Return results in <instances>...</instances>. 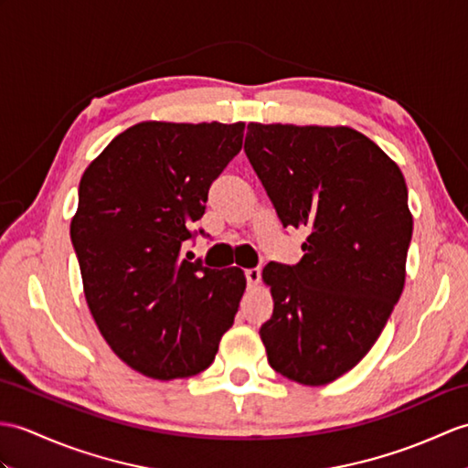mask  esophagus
<instances>
[{
  "mask_svg": "<svg viewBox=\"0 0 468 468\" xmlns=\"http://www.w3.org/2000/svg\"><path fill=\"white\" fill-rule=\"evenodd\" d=\"M245 277H247V285L249 287H257L259 281H261V271L259 269H247L245 271Z\"/></svg>",
  "mask_w": 468,
  "mask_h": 468,
  "instance_id": "esophagus-1",
  "label": "esophagus"
}]
</instances>
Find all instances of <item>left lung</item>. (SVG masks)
Returning a JSON list of instances; mask_svg holds the SVG:
<instances>
[{
    "mask_svg": "<svg viewBox=\"0 0 468 468\" xmlns=\"http://www.w3.org/2000/svg\"><path fill=\"white\" fill-rule=\"evenodd\" d=\"M245 154L283 227L309 231L297 265L263 269L273 297L259 331L269 365L301 385L333 383L371 351L403 292L405 177L345 125L249 123Z\"/></svg>",
    "mask_w": 468,
    "mask_h": 468,
    "instance_id": "1",
    "label": "left lung"
}]
</instances>
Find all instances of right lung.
I'll use <instances>...</instances> for the list:
<instances>
[{"instance_id": "obj_1", "label": "right lung", "mask_w": 468, "mask_h": 468, "mask_svg": "<svg viewBox=\"0 0 468 468\" xmlns=\"http://www.w3.org/2000/svg\"><path fill=\"white\" fill-rule=\"evenodd\" d=\"M243 132V122H141L80 181L71 243L87 307L112 351L141 375L171 381L205 371L231 329L243 271L191 263L183 245Z\"/></svg>"}]
</instances>
